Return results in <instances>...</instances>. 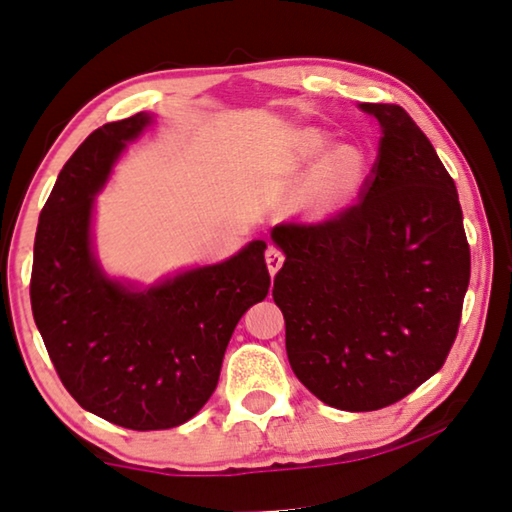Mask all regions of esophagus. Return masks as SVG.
I'll return each instance as SVG.
<instances>
[{
	"instance_id": "obj_1",
	"label": "esophagus",
	"mask_w": 512,
	"mask_h": 512,
	"mask_svg": "<svg viewBox=\"0 0 512 512\" xmlns=\"http://www.w3.org/2000/svg\"><path fill=\"white\" fill-rule=\"evenodd\" d=\"M282 262H285V255L280 253V248H276V246L266 248V266H269L271 276H276V273L280 271Z\"/></svg>"
}]
</instances>
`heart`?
I'll return each mask as SVG.
<instances>
[{
    "mask_svg": "<svg viewBox=\"0 0 512 512\" xmlns=\"http://www.w3.org/2000/svg\"><path fill=\"white\" fill-rule=\"evenodd\" d=\"M333 146L322 131H296L282 140L276 154V170L305 174L299 200L305 209L333 211L345 207L368 177V156L352 144Z\"/></svg>",
    "mask_w": 512,
    "mask_h": 512,
    "instance_id": "obj_1",
    "label": "heart"
}]
</instances>
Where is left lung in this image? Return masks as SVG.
I'll use <instances>...</instances> for the list:
<instances>
[{
  "label": "left lung",
  "instance_id": "obj_1",
  "mask_svg": "<svg viewBox=\"0 0 512 512\" xmlns=\"http://www.w3.org/2000/svg\"><path fill=\"white\" fill-rule=\"evenodd\" d=\"M381 126L356 204L322 223H280L273 301L294 375L329 407L375 411L441 370L469 287L457 188L400 105L361 103Z\"/></svg>",
  "mask_w": 512,
  "mask_h": 512
}]
</instances>
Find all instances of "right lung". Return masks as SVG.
Returning a JSON list of instances; mask_svg holds the SVG:
<instances>
[{
  "instance_id": "obj_1",
  "label": "right lung",
  "mask_w": 512,
  "mask_h": 512,
  "mask_svg": "<svg viewBox=\"0 0 512 512\" xmlns=\"http://www.w3.org/2000/svg\"><path fill=\"white\" fill-rule=\"evenodd\" d=\"M151 124L149 112L112 121L68 158L38 216L29 285L66 391L91 414L140 432L177 427L207 404L236 324L271 285L264 241L149 287L103 271L91 239L96 195Z\"/></svg>"
}]
</instances>
